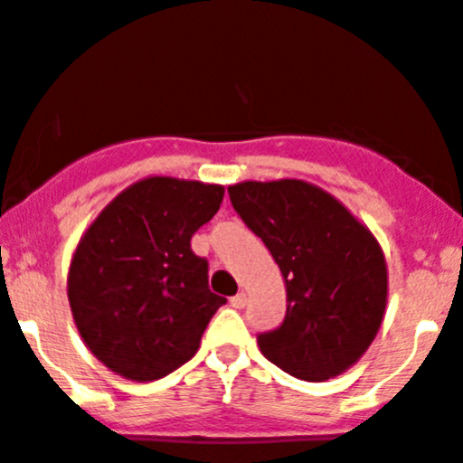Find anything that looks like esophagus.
Returning a JSON list of instances; mask_svg holds the SVG:
<instances>
[{
  "label": "esophagus",
  "mask_w": 463,
  "mask_h": 463,
  "mask_svg": "<svg viewBox=\"0 0 463 463\" xmlns=\"http://www.w3.org/2000/svg\"><path fill=\"white\" fill-rule=\"evenodd\" d=\"M231 306H232V308H244V306H246V295H244V292H240V295L232 297Z\"/></svg>",
  "instance_id": "obj_1"
}]
</instances>
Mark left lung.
I'll return each instance as SVG.
<instances>
[{
	"label": "left lung",
	"instance_id": "1",
	"mask_svg": "<svg viewBox=\"0 0 463 463\" xmlns=\"http://www.w3.org/2000/svg\"><path fill=\"white\" fill-rule=\"evenodd\" d=\"M228 194L285 279V319L258 335L260 352L297 379L338 377L382 326L388 271L379 241L343 203L304 180H249Z\"/></svg>",
	"mask_w": 463,
	"mask_h": 463
}]
</instances>
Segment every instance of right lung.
Listing matches in <instances>:
<instances>
[{
	"instance_id": "1",
	"label": "right lung",
	"mask_w": 463,
	"mask_h": 463,
	"mask_svg": "<svg viewBox=\"0 0 463 463\" xmlns=\"http://www.w3.org/2000/svg\"><path fill=\"white\" fill-rule=\"evenodd\" d=\"M222 184L146 178L120 192L77 244L68 301L86 347L116 374L153 382L198 352L226 299L207 285L192 235L217 214Z\"/></svg>"
}]
</instances>
